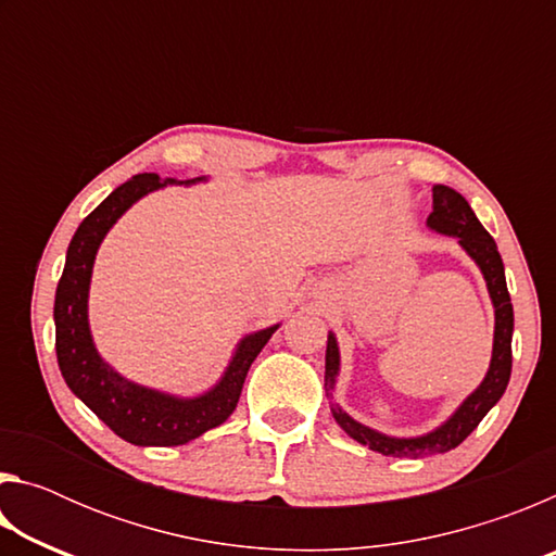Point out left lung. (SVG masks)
<instances>
[{"label": "left lung", "mask_w": 556, "mask_h": 556, "mask_svg": "<svg viewBox=\"0 0 556 556\" xmlns=\"http://www.w3.org/2000/svg\"><path fill=\"white\" fill-rule=\"evenodd\" d=\"M431 199H434V203H431L427 228L458 240L466 255L476 262L478 269H481L488 294H491V301H493V312H495L493 355H491V365H488L483 382L478 384V388L458 404L454 414H451L446 421H441L437 429H431L427 434H419V437H390V434H382L378 429L361 425V421L353 419L341 404L333 402L338 372H341V351H338V341L333 331H328V343H326L324 388H326V397L331 400V414L338 421V427H341L348 437L355 439L357 444L378 451L382 456H394V458H425L434 454H446V451L456 448L460 441L470 434V431L481 425V419L495 407L497 400L503 397L507 382H510V370H513L515 316H513L510 294H507L505 267H503L501 252H497V244L491 235H488L481 220L476 218V213L470 211L468 201L458 191H454V188L437 184L431 188Z\"/></svg>", "instance_id": "left-lung-1"}]
</instances>
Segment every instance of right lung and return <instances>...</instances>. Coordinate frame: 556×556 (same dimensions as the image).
I'll return each instance as SVG.
<instances>
[{
    "mask_svg": "<svg viewBox=\"0 0 556 556\" xmlns=\"http://www.w3.org/2000/svg\"><path fill=\"white\" fill-rule=\"evenodd\" d=\"M201 181H205V176L176 181L159 174H137L115 188L75 230L65 252L59 289H55V355H59L65 384L119 439L135 446H181L208 429L220 427L238 407L252 361L281 326L260 328L240 338L220 380L195 397H178V394L131 382L98 353L88 321V296L92 265H96V255L105 235L147 193L174 184L193 186Z\"/></svg>",
    "mask_w": 556,
    "mask_h": 556,
    "instance_id": "1",
    "label": "right lung"
}]
</instances>
